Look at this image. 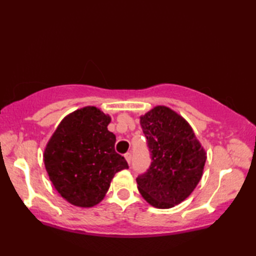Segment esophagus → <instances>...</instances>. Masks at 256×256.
<instances>
[{
  "label": "esophagus",
  "instance_id": "1",
  "mask_svg": "<svg viewBox=\"0 0 256 256\" xmlns=\"http://www.w3.org/2000/svg\"><path fill=\"white\" fill-rule=\"evenodd\" d=\"M125 160H126L128 165H131V162H132V154L131 153L125 154Z\"/></svg>",
  "mask_w": 256,
  "mask_h": 256
}]
</instances>
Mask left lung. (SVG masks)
I'll use <instances>...</instances> for the list:
<instances>
[{"label": "left lung", "instance_id": "obj_1", "mask_svg": "<svg viewBox=\"0 0 256 256\" xmlns=\"http://www.w3.org/2000/svg\"><path fill=\"white\" fill-rule=\"evenodd\" d=\"M140 123L152 162L136 178L138 192L155 208H172L197 187L206 153L189 123L170 108L157 106L140 116Z\"/></svg>", "mask_w": 256, "mask_h": 256}]
</instances>
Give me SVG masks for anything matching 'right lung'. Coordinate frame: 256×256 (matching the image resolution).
I'll return each instance as SVG.
<instances>
[{"mask_svg":"<svg viewBox=\"0 0 256 256\" xmlns=\"http://www.w3.org/2000/svg\"><path fill=\"white\" fill-rule=\"evenodd\" d=\"M111 116L96 106L64 116L48 140L44 164L59 194L69 204L91 208L104 198L114 175L128 170L108 130Z\"/></svg>","mask_w":256,"mask_h":256,"instance_id":"1","label":"right lung"}]
</instances>
